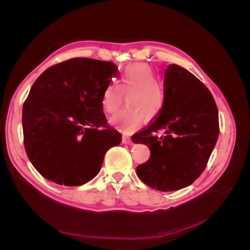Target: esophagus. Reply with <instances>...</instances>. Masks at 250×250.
<instances>
[{
	"label": "esophagus",
	"mask_w": 250,
	"mask_h": 250,
	"mask_svg": "<svg viewBox=\"0 0 250 250\" xmlns=\"http://www.w3.org/2000/svg\"><path fill=\"white\" fill-rule=\"evenodd\" d=\"M122 142H123V144H127V145H131V144H132L131 139L129 137H127V135H123Z\"/></svg>",
	"instance_id": "34e87169"
}]
</instances>
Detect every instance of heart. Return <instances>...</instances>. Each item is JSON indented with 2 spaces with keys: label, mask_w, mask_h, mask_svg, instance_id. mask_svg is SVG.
Segmentation results:
<instances>
[{
  "label": "heart",
  "mask_w": 250,
  "mask_h": 250,
  "mask_svg": "<svg viewBox=\"0 0 250 250\" xmlns=\"http://www.w3.org/2000/svg\"><path fill=\"white\" fill-rule=\"evenodd\" d=\"M124 94L128 95L126 108L110 119L111 124L126 133L142 126L148 119H153L163 110L166 102L164 86L158 82L156 72L149 64L138 62L127 65L121 71L119 85L110 82L105 86L101 105L103 110L113 115L122 106Z\"/></svg>",
  "instance_id": "heart-1"
}]
</instances>
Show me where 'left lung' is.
Returning a JSON list of instances; mask_svg holds the SVG:
<instances>
[{
    "label": "left lung",
    "instance_id": "left-lung-1",
    "mask_svg": "<svg viewBox=\"0 0 250 250\" xmlns=\"http://www.w3.org/2000/svg\"><path fill=\"white\" fill-rule=\"evenodd\" d=\"M166 102L146 129L133 134V143L150 149V158L137 167L144 184L158 191H176L192 185L204 171L219 135L213 96L192 73L177 64L165 73ZM165 131L164 137L155 133Z\"/></svg>",
    "mask_w": 250,
    "mask_h": 250
}]
</instances>
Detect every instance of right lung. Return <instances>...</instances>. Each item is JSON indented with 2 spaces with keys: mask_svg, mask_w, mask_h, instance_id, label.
Masks as SVG:
<instances>
[{
  "mask_svg": "<svg viewBox=\"0 0 250 250\" xmlns=\"http://www.w3.org/2000/svg\"><path fill=\"white\" fill-rule=\"evenodd\" d=\"M118 71L111 62L72 58L35 80L22 105L26 153L40 174L82 186L99 173L105 153L122 141L103 113V90Z\"/></svg>",
  "mask_w": 250,
  "mask_h": 250,
  "instance_id": "obj_1",
  "label": "right lung"
}]
</instances>
